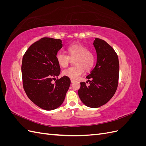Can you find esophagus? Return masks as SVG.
Segmentation results:
<instances>
[{"label": "esophagus", "instance_id": "1", "mask_svg": "<svg viewBox=\"0 0 146 146\" xmlns=\"http://www.w3.org/2000/svg\"><path fill=\"white\" fill-rule=\"evenodd\" d=\"M70 82H71V83H74V82H76V80H74V79H70Z\"/></svg>", "mask_w": 146, "mask_h": 146}]
</instances>
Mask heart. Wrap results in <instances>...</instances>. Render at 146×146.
I'll use <instances>...</instances> for the list:
<instances>
[{
  "mask_svg": "<svg viewBox=\"0 0 146 146\" xmlns=\"http://www.w3.org/2000/svg\"><path fill=\"white\" fill-rule=\"evenodd\" d=\"M68 55L62 52L57 53L56 60L58 64L62 68H66L70 62V58L74 59V63L76 65L65 69L63 71L64 76L70 78L76 79L85 70H90L95 61L93 53L89 51L88 48L80 44H74L67 48Z\"/></svg>",
  "mask_w": 146,
  "mask_h": 146,
  "instance_id": "heart-1",
  "label": "heart"
}]
</instances>
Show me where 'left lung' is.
Masks as SVG:
<instances>
[{"instance_id": "obj_1", "label": "left lung", "mask_w": 146, "mask_h": 146, "mask_svg": "<svg viewBox=\"0 0 146 146\" xmlns=\"http://www.w3.org/2000/svg\"><path fill=\"white\" fill-rule=\"evenodd\" d=\"M93 45L97 53L96 64L86 76L90 85L87 86L86 83L81 82L78 94L87 107L98 108L107 104L115 94L119 63L116 52L107 42L96 38Z\"/></svg>"}]
</instances>
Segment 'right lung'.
Here are the masks:
<instances>
[{
    "instance_id": "1",
    "label": "right lung",
    "mask_w": 146,
    "mask_h": 146,
    "mask_svg": "<svg viewBox=\"0 0 146 146\" xmlns=\"http://www.w3.org/2000/svg\"><path fill=\"white\" fill-rule=\"evenodd\" d=\"M63 44L61 39L42 38L25 52L21 70L23 87L31 101L46 110H53L63 104L70 85V78L63 76L52 80L60 74L56 55Z\"/></svg>"
}]
</instances>
